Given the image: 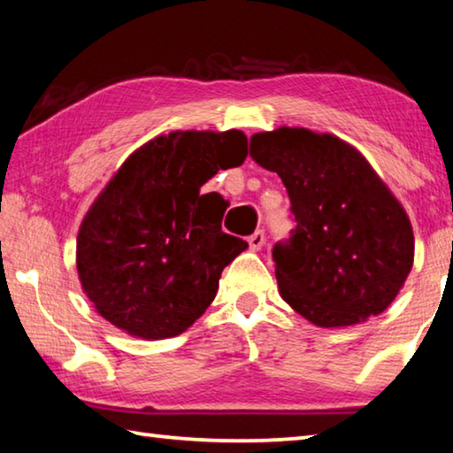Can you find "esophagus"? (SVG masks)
<instances>
[{
  "label": "esophagus",
  "instance_id": "esophagus-1",
  "mask_svg": "<svg viewBox=\"0 0 453 453\" xmlns=\"http://www.w3.org/2000/svg\"><path fill=\"white\" fill-rule=\"evenodd\" d=\"M248 243H250V250H251V251L262 250V248H264V243H265V234H264V229H257V232L251 234V235L248 237Z\"/></svg>",
  "mask_w": 453,
  "mask_h": 453
}]
</instances>
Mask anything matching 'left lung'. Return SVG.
Returning a JSON list of instances; mask_svg holds the SVG:
<instances>
[{
  "label": "left lung",
  "instance_id": "left-lung-1",
  "mask_svg": "<svg viewBox=\"0 0 453 453\" xmlns=\"http://www.w3.org/2000/svg\"><path fill=\"white\" fill-rule=\"evenodd\" d=\"M250 156L288 189L296 229L273 245L280 294L319 327L354 326L395 300L413 265V232L354 145L305 127L254 134Z\"/></svg>",
  "mask_w": 453,
  "mask_h": 453
}]
</instances>
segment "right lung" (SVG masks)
Returning a JSON list of instances; mask_svg holds the SVG:
<instances>
[{"mask_svg": "<svg viewBox=\"0 0 453 453\" xmlns=\"http://www.w3.org/2000/svg\"><path fill=\"white\" fill-rule=\"evenodd\" d=\"M245 156L240 129H191L153 137L126 159L78 234L80 281L99 316L129 335L165 340L208 310L248 242L221 232L227 202L205 205L199 188Z\"/></svg>", "mask_w": 453, "mask_h": 453, "instance_id": "right-lung-1", "label": "right lung"}]
</instances>
